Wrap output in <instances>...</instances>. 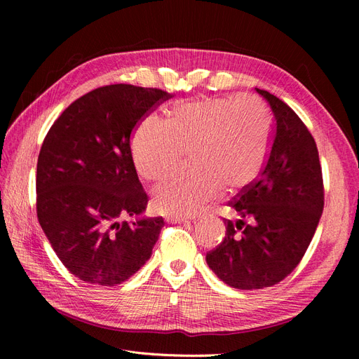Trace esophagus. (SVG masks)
Segmentation results:
<instances>
[{
    "label": "esophagus",
    "instance_id": "1",
    "mask_svg": "<svg viewBox=\"0 0 359 359\" xmlns=\"http://www.w3.org/2000/svg\"><path fill=\"white\" fill-rule=\"evenodd\" d=\"M166 222H170V223H190V222H191V219H189V217L169 215V217H166Z\"/></svg>",
    "mask_w": 359,
    "mask_h": 359
}]
</instances>
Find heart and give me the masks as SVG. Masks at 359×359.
<instances>
[{
	"mask_svg": "<svg viewBox=\"0 0 359 359\" xmlns=\"http://www.w3.org/2000/svg\"><path fill=\"white\" fill-rule=\"evenodd\" d=\"M269 147V121L257 100L205 97L177 103L169 123L147 116L132 149L137 173L147 182L168 177L191 149L194 168L160 184L153 205L165 214L193 215L222 187L235 191L253 184L265 168Z\"/></svg>",
	"mask_w": 359,
	"mask_h": 359,
	"instance_id": "1",
	"label": "heart"
}]
</instances>
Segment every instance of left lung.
<instances>
[{"label":"left lung","instance_id":"obj_1","mask_svg":"<svg viewBox=\"0 0 359 359\" xmlns=\"http://www.w3.org/2000/svg\"><path fill=\"white\" fill-rule=\"evenodd\" d=\"M274 118V137L260 177L229 202L220 245L206 264L227 286L253 290L277 285L301 262L323 211L318 147L290 107L256 88Z\"/></svg>","mask_w":359,"mask_h":359}]
</instances>
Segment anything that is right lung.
Segmentation results:
<instances>
[{
    "label": "right lung",
    "instance_id": "1",
    "mask_svg": "<svg viewBox=\"0 0 359 359\" xmlns=\"http://www.w3.org/2000/svg\"><path fill=\"white\" fill-rule=\"evenodd\" d=\"M170 94L116 83L82 95L48 132L37 160V217L62 265L85 283L116 286L153 255L161 217L130 149L135 127ZM135 222H119L123 216Z\"/></svg>",
    "mask_w": 359,
    "mask_h": 359
}]
</instances>
